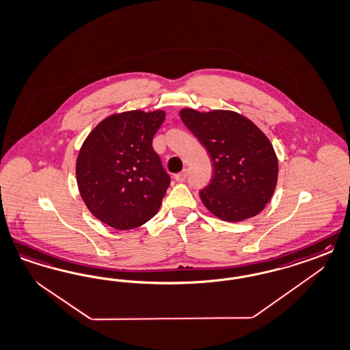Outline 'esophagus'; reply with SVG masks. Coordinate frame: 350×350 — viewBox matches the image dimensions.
I'll return each mask as SVG.
<instances>
[{
    "label": "esophagus",
    "mask_w": 350,
    "mask_h": 350,
    "mask_svg": "<svg viewBox=\"0 0 350 350\" xmlns=\"http://www.w3.org/2000/svg\"><path fill=\"white\" fill-rule=\"evenodd\" d=\"M174 179L176 181H179V183L185 180V179H187V170H183L181 172L176 174V175L174 176Z\"/></svg>",
    "instance_id": "34e87169"
}]
</instances>
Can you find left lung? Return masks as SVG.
I'll list each match as a JSON object with an SVG mask.
<instances>
[{
	"instance_id": "obj_1",
	"label": "left lung",
	"mask_w": 350,
	"mask_h": 350,
	"mask_svg": "<svg viewBox=\"0 0 350 350\" xmlns=\"http://www.w3.org/2000/svg\"><path fill=\"white\" fill-rule=\"evenodd\" d=\"M180 118L214 165L213 179L200 192L206 208L232 223L261 213L278 178V159L269 139L252 121L232 111L185 108Z\"/></svg>"
}]
</instances>
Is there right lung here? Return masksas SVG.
Segmentation results:
<instances>
[{"mask_svg": "<svg viewBox=\"0 0 350 350\" xmlns=\"http://www.w3.org/2000/svg\"><path fill=\"white\" fill-rule=\"evenodd\" d=\"M163 111H129L107 117L79 149L76 176L91 214L118 230L146 224L162 203L169 174L152 147Z\"/></svg>", "mask_w": 350, "mask_h": 350, "instance_id": "right-lung-1", "label": "right lung"}]
</instances>
